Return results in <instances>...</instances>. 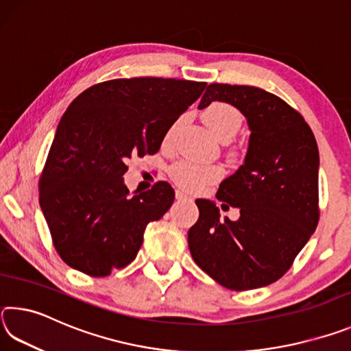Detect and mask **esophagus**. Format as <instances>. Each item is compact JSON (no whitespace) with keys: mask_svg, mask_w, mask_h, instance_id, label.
I'll list each match as a JSON object with an SVG mask.
<instances>
[{"mask_svg":"<svg viewBox=\"0 0 351 351\" xmlns=\"http://www.w3.org/2000/svg\"><path fill=\"white\" fill-rule=\"evenodd\" d=\"M186 198H189V197L182 192V190H176V199H186Z\"/></svg>","mask_w":351,"mask_h":351,"instance_id":"obj_1","label":"esophagus"}]
</instances>
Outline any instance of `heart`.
Returning <instances> with one entry per match:
<instances>
[{
    "mask_svg": "<svg viewBox=\"0 0 351 351\" xmlns=\"http://www.w3.org/2000/svg\"><path fill=\"white\" fill-rule=\"evenodd\" d=\"M203 119L210 132L221 141H229L241 125V114L235 106L226 102H212L203 111ZM173 134V128L167 133V141ZM170 176L181 189L192 193H199L221 178V170L212 165H201L189 161L175 164L170 169Z\"/></svg>",
    "mask_w": 351,
    "mask_h": 351,
    "instance_id": "b5f03b06",
    "label": "heart"
}]
</instances>
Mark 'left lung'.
<instances>
[{"label": "left lung", "mask_w": 351, "mask_h": 351, "mask_svg": "<svg viewBox=\"0 0 351 351\" xmlns=\"http://www.w3.org/2000/svg\"><path fill=\"white\" fill-rule=\"evenodd\" d=\"M213 100L239 108L251 128L245 164L217 192L219 201L239 207L240 218L219 219L213 201L197 199L190 254L224 288H261L287 274L316 230L317 142L299 111L261 88L212 83L198 108Z\"/></svg>", "instance_id": "8db88e82"}]
</instances>
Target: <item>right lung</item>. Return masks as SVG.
I'll list each match as a JSON object with an SVG mask.
<instances>
[{
    "label": "right lung",
    "mask_w": 351,
    "mask_h": 351,
    "mask_svg": "<svg viewBox=\"0 0 351 351\" xmlns=\"http://www.w3.org/2000/svg\"><path fill=\"white\" fill-rule=\"evenodd\" d=\"M206 82L133 77L96 83L77 96L57 127L38 181L52 245L71 268L110 276L136 258L144 230L170 209L169 182L128 197L134 156L154 154Z\"/></svg>",
    "instance_id": "right-lung-1"
}]
</instances>
